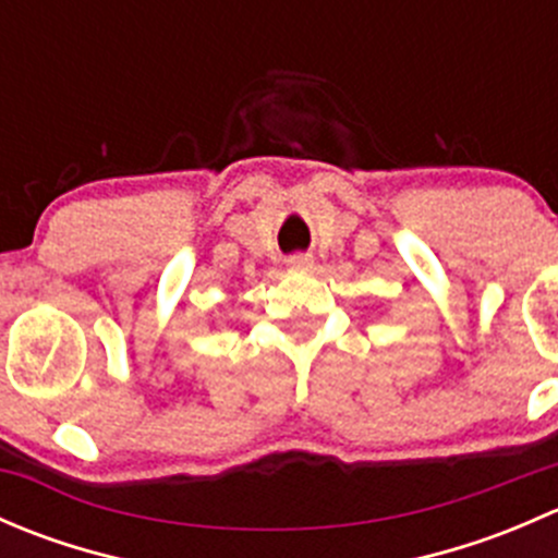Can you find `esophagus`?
Listing matches in <instances>:
<instances>
[{
	"label": "esophagus",
	"mask_w": 558,
	"mask_h": 558,
	"mask_svg": "<svg viewBox=\"0 0 558 558\" xmlns=\"http://www.w3.org/2000/svg\"><path fill=\"white\" fill-rule=\"evenodd\" d=\"M291 269H311L313 267V256L311 253H294V256L286 258Z\"/></svg>",
	"instance_id": "obj_1"
}]
</instances>
